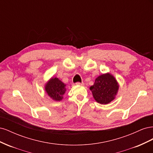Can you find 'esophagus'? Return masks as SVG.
<instances>
[{
  "label": "esophagus",
  "mask_w": 153,
  "mask_h": 153,
  "mask_svg": "<svg viewBox=\"0 0 153 153\" xmlns=\"http://www.w3.org/2000/svg\"><path fill=\"white\" fill-rule=\"evenodd\" d=\"M77 85H84V83L83 82H77L76 84Z\"/></svg>",
  "instance_id": "1"
}]
</instances>
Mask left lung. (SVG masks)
<instances>
[{"label": "left lung", "mask_w": 153, "mask_h": 153, "mask_svg": "<svg viewBox=\"0 0 153 153\" xmlns=\"http://www.w3.org/2000/svg\"><path fill=\"white\" fill-rule=\"evenodd\" d=\"M119 85L115 78L110 73H104L95 79L89 89L96 102L106 105L112 101L118 93Z\"/></svg>", "instance_id": "8db88e82"}]
</instances>
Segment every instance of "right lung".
<instances>
[{
  "label": "right lung",
  "mask_w": 153,
  "mask_h": 153,
  "mask_svg": "<svg viewBox=\"0 0 153 153\" xmlns=\"http://www.w3.org/2000/svg\"><path fill=\"white\" fill-rule=\"evenodd\" d=\"M66 85L58 78L52 76L45 84L46 93L55 101H60L63 99V95L66 91Z\"/></svg>",
  "instance_id": "add662e5"
}]
</instances>
